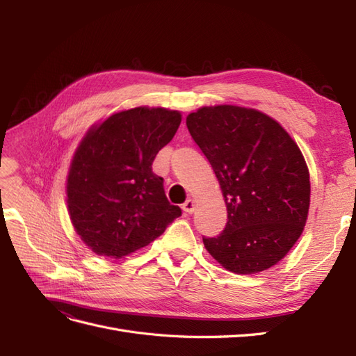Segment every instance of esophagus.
<instances>
[{"label":"esophagus","mask_w":356,"mask_h":356,"mask_svg":"<svg viewBox=\"0 0 356 356\" xmlns=\"http://www.w3.org/2000/svg\"><path fill=\"white\" fill-rule=\"evenodd\" d=\"M182 211L187 212V213L195 212V200L187 199L184 203H182Z\"/></svg>","instance_id":"esophagus-1"}]
</instances>
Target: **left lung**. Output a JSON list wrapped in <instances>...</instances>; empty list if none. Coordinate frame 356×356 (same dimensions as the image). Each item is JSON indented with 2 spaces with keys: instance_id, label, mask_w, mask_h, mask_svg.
Wrapping results in <instances>:
<instances>
[{
  "instance_id": "obj_1",
  "label": "left lung",
  "mask_w": 356,
  "mask_h": 356,
  "mask_svg": "<svg viewBox=\"0 0 356 356\" xmlns=\"http://www.w3.org/2000/svg\"><path fill=\"white\" fill-rule=\"evenodd\" d=\"M191 138L217 177L227 224L204 238L224 268L252 275L275 266L303 233L310 203L309 169L300 148L272 117L234 105L187 115Z\"/></svg>"
}]
</instances>
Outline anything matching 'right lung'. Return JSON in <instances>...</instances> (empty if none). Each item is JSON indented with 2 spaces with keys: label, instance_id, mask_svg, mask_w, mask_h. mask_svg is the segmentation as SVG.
Returning a JSON list of instances; mask_svg holds the SVG:
<instances>
[{
  "label": "right lung",
  "instance_id": "right-lung-1",
  "mask_svg": "<svg viewBox=\"0 0 356 356\" xmlns=\"http://www.w3.org/2000/svg\"><path fill=\"white\" fill-rule=\"evenodd\" d=\"M179 123L178 111L138 106L113 114L83 138L71 161L67 203L75 232L95 254H132L181 215L152 169Z\"/></svg>",
  "mask_w": 356,
  "mask_h": 356
}]
</instances>
